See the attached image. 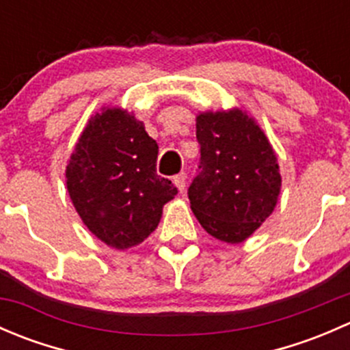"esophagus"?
<instances>
[{
	"label": "esophagus",
	"mask_w": 350,
	"mask_h": 350,
	"mask_svg": "<svg viewBox=\"0 0 350 350\" xmlns=\"http://www.w3.org/2000/svg\"><path fill=\"white\" fill-rule=\"evenodd\" d=\"M172 181H174L176 188H178L179 193L185 191V189H186V174H185V172H181V174L176 176V178L172 179Z\"/></svg>",
	"instance_id": "34e87169"
}]
</instances>
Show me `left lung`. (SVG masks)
Instances as JSON below:
<instances>
[{
	"label": "left lung",
	"mask_w": 350,
	"mask_h": 350,
	"mask_svg": "<svg viewBox=\"0 0 350 350\" xmlns=\"http://www.w3.org/2000/svg\"><path fill=\"white\" fill-rule=\"evenodd\" d=\"M200 174L189 186L201 227L221 242L241 243L274 211L281 193L278 155L245 109H208L196 116Z\"/></svg>",
	"instance_id": "1"
}]
</instances>
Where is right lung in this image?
Segmentation results:
<instances>
[{
    "label": "right lung",
    "mask_w": 350,
    "mask_h": 350,
    "mask_svg": "<svg viewBox=\"0 0 350 350\" xmlns=\"http://www.w3.org/2000/svg\"><path fill=\"white\" fill-rule=\"evenodd\" d=\"M159 146L135 113L103 107L88 120L66 165L70 201L88 230L111 249L142 243L178 189L155 172Z\"/></svg>",
    "instance_id": "add662e5"
}]
</instances>
